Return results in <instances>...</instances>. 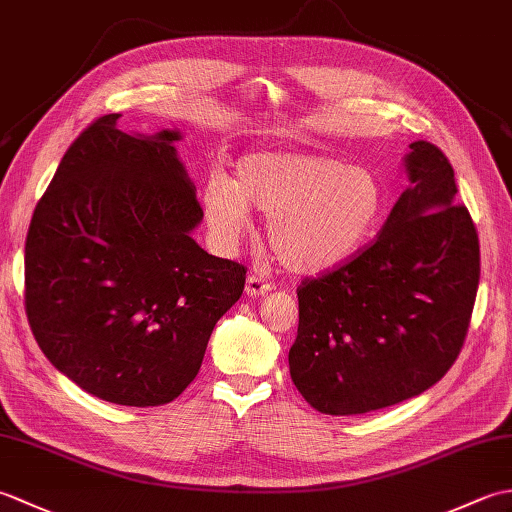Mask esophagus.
Returning a JSON list of instances; mask_svg holds the SVG:
<instances>
[{
    "mask_svg": "<svg viewBox=\"0 0 512 512\" xmlns=\"http://www.w3.org/2000/svg\"><path fill=\"white\" fill-rule=\"evenodd\" d=\"M270 290H273V286L268 284L264 275H257V273L248 275V279H246V295L248 297H264Z\"/></svg>",
    "mask_w": 512,
    "mask_h": 512,
    "instance_id": "obj_1",
    "label": "esophagus"
}]
</instances>
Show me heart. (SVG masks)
Masks as SVG:
<instances>
[{
    "label": "heart",
    "instance_id": "obj_1",
    "mask_svg": "<svg viewBox=\"0 0 512 512\" xmlns=\"http://www.w3.org/2000/svg\"><path fill=\"white\" fill-rule=\"evenodd\" d=\"M268 215L273 253L292 273L314 275L352 259L385 211L372 169L314 151H257L237 160L235 180L213 173L202 211L217 246L233 250Z\"/></svg>",
    "mask_w": 512,
    "mask_h": 512
}]
</instances>
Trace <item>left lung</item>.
Here are the masks:
<instances>
[{"mask_svg":"<svg viewBox=\"0 0 512 512\" xmlns=\"http://www.w3.org/2000/svg\"><path fill=\"white\" fill-rule=\"evenodd\" d=\"M409 187L376 242L299 290L290 378L310 405L356 416L420 396L458 358L480 284V242L453 167L416 140Z\"/></svg>","mask_w":512,"mask_h":512,"instance_id":"obj_1","label":"left lung"}]
</instances>
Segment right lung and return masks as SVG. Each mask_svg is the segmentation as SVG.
Segmentation results:
<instances>
[{
    "label": "right lung",
    "instance_id": "add662e5",
    "mask_svg": "<svg viewBox=\"0 0 512 512\" xmlns=\"http://www.w3.org/2000/svg\"><path fill=\"white\" fill-rule=\"evenodd\" d=\"M94 121L65 151L26 237V314L48 361L88 394L127 407L178 398L246 268L213 257L178 158V129L125 134Z\"/></svg>",
    "mask_w": 512,
    "mask_h": 512
}]
</instances>
